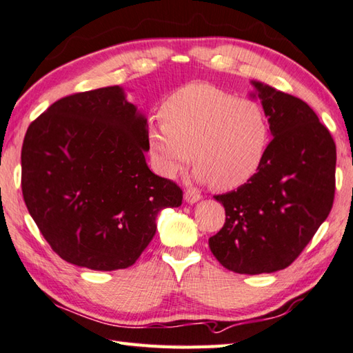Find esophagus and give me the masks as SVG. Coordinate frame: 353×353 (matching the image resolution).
I'll list each match as a JSON object with an SVG mask.
<instances>
[{"label": "esophagus", "mask_w": 353, "mask_h": 353, "mask_svg": "<svg viewBox=\"0 0 353 353\" xmlns=\"http://www.w3.org/2000/svg\"><path fill=\"white\" fill-rule=\"evenodd\" d=\"M199 199H201V195L195 190H187L184 193V201L187 204H195V203H198Z\"/></svg>", "instance_id": "obj_1"}]
</instances>
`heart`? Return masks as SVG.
Masks as SVG:
<instances>
[{
	"label": "heart",
	"mask_w": 353,
	"mask_h": 353,
	"mask_svg": "<svg viewBox=\"0 0 353 353\" xmlns=\"http://www.w3.org/2000/svg\"><path fill=\"white\" fill-rule=\"evenodd\" d=\"M160 116L163 121L149 126L148 143L161 176L183 174L193 155L198 183L233 190L261 168L270 125L254 100H237L208 83H189L164 100Z\"/></svg>",
	"instance_id": "obj_1"
}]
</instances>
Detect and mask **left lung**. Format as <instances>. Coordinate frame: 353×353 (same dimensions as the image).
Wrapping results in <instances>:
<instances>
[{
  "mask_svg": "<svg viewBox=\"0 0 353 353\" xmlns=\"http://www.w3.org/2000/svg\"><path fill=\"white\" fill-rule=\"evenodd\" d=\"M272 140L256 174L216 195L225 224L208 239L230 271L262 274L296 261L332 208L336 149L332 135L303 100L251 81Z\"/></svg>",
  "mask_w": 353,
  "mask_h": 353,
  "instance_id": "1",
  "label": "left lung"
}]
</instances>
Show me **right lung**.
Wrapping results in <instances>:
<instances>
[{
    "label": "right lung",
    "instance_id": "right-lung-1",
    "mask_svg": "<svg viewBox=\"0 0 353 353\" xmlns=\"http://www.w3.org/2000/svg\"><path fill=\"white\" fill-rule=\"evenodd\" d=\"M148 119L119 85L57 100L28 126L21 185L54 253L94 271L135 263L183 190L150 172Z\"/></svg>",
    "mask_w": 353,
    "mask_h": 353
}]
</instances>
